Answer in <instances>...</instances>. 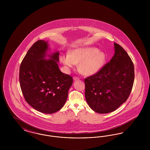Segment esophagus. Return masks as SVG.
I'll list each match as a JSON object with an SVG mask.
<instances>
[{
	"label": "esophagus",
	"instance_id": "esophagus-1",
	"mask_svg": "<svg viewBox=\"0 0 150 150\" xmlns=\"http://www.w3.org/2000/svg\"><path fill=\"white\" fill-rule=\"evenodd\" d=\"M73 79H74V80H75V81H76V80H79L80 78H78V77H74L73 78Z\"/></svg>",
	"mask_w": 150,
	"mask_h": 150
}]
</instances>
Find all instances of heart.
<instances>
[{
  "label": "heart",
  "instance_id": "heart-1",
  "mask_svg": "<svg viewBox=\"0 0 150 150\" xmlns=\"http://www.w3.org/2000/svg\"><path fill=\"white\" fill-rule=\"evenodd\" d=\"M60 60L67 69L79 64V69L83 74L92 75L97 73L106 63L105 53L94 47H80L74 49L69 54H63Z\"/></svg>",
  "mask_w": 150,
  "mask_h": 150
}]
</instances>
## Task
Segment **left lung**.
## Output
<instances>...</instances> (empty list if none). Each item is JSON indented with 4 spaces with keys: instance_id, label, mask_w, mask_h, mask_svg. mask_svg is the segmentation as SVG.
<instances>
[{
    "instance_id": "8db88e82",
    "label": "left lung",
    "mask_w": 150,
    "mask_h": 150,
    "mask_svg": "<svg viewBox=\"0 0 150 150\" xmlns=\"http://www.w3.org/2000/svg\"><path fill=\"white\" fill-rule=\"evenodd\" d=\"M114 49L110 62L84 80L86 102L99 114L116 110L127 100L133 86L134 69L131 58L120 45L115 43Z\"/></svg>"
}]
</instances>
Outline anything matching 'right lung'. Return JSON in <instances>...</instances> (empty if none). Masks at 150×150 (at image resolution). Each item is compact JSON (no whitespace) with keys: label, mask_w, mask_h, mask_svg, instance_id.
Returning <instances> with one entry per match:
<instances>
[{"label":"right lung","mask_w":150,"mask_h":150,"mask_svg":"<svg viewBox=\"0 0 150 150\" xmlns=\"http://www.w3.org/2000/svg\"><path fill=\"white\" fill-rule=\"evenodd\" d=\"M48 43L38 40L29 49L21 64L19 79L26 101L37 111L50 114L64 106L73 79L59 70V52L49 53Z\"/></svg>","instance_id":"add662e5"}]
</instances>
